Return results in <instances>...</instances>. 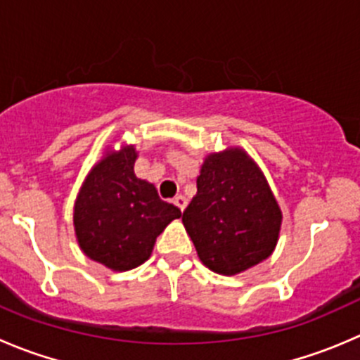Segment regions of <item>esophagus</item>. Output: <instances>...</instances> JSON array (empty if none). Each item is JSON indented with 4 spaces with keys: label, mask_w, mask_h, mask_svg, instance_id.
Listing matches in <instances>:
<instances>
[{
    "label": "esophagus",
    "mask_w": 360,
    "mask_h": 360,
    "mask_svg": "<svg viewBox=\"0 0 360 360\" xmlns=\"http://www.w3.org/2000/svg\"><path fill=\"white\" fill-rule=\"evenodd\" d=\"M174 204H176L177 207L181 209V211H184V209H186L188 200H186V197H184V195H177V197L174 198Z\"/></svg>",
    "instance_id": "esophagus-1"
}]
</instances>
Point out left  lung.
Masks as SVG:
<instances>
[{
	"label": "left lung",
	"instance_id": "obj_1",
	"mask_svg": "<svg viewBox=\"0 0 360 360\" xmlns=\"http://www.w3.org/2000/svg\"><path fill=\"white\" fill-rule=\"evenodd\" d=\"M281 218L260 167L246 151L229 148L205 156L183 225L202 264L232 276L271 257Z\"/></svg>",
	"mask_w": 360,
	"mask_h": 360
}]
</instances>
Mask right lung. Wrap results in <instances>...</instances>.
I'll return each mask as SVG.
<instances>
[{
    "label": "right lung",
    "instance_id": "obj_1",
    "mask_svg": "<svg viewBox=\"0 0 360 360\" xmlns=\"http://www.w3.org/2000/svg\"><path fill=\"white\" fill-rule=\"evenodd\" d=\"M137 151H109L86 176L75 205L73 226L80 250L91 260L130 271L153 253L156 237L181 211L158 197L155 184L134 172Z\"/></svg>",
    "mask_w": 360,
    "mask_h": 360
}]
</instances>
